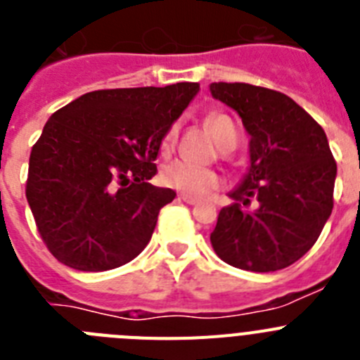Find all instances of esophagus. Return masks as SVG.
<instances>
[{"mask_svg": "<svg viewBox=\"0 0 360 360\" xmlns=\"http://www.w3.org/2000/svg\"><path fill=\"white\" fill-rule=\"evenodd\" d=\"M180 200H184V202L189 203V205H195V203H198V198H195V196H189V195H180Z\"/></svg>", "mask_w": 360, "mask_h": 360, "instance_id": "obj_1", "label": "esophagus"}]
</instances>
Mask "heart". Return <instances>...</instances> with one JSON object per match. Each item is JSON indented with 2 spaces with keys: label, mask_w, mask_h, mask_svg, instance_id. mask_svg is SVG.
Masks as SVG:
<instances>
[{
  "label": "heart",
  "mask_w": 360,
  "mask_h": 360,
  "mask_svg": "<svg viewBox=\"0 0 360 360\" xmlns=\"http://www.w3.org/2000/svg\"><path fill=\"white\" fill-rule=\"evenodd\" d=\"M205 124H207L209 131H211L212 139L218 146H224L232 135H236L234 124L224 113H211ZM176 124H173L162 136L160 148L164 153L171 151V148H173L174 141H176ZM162 182L167 187L180 191L184 195L203 196L218 186L219 176L218 173L207 169V167H198V165L187 164L184 160H174L162 169Z\"/></svg>",
  "instance_id": "1"
}]
</instances>
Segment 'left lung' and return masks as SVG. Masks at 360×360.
Masks as SVG:
<instances>
[{"label":"left lung","mask_w":360,"mask_h":360,"mask_svg":"<svg viewBox=\"0 0 360 360\" xmlns=\"http://www.w3.org/2000/svg\"><path fill=\"white\" fill-rule=\"evenodd\" d=\"M212 97L241 117L250 135V165L229 193L234 203L218 214L211 243L225 263L274 272L303 257L333 209L337 164L326 133L281 91L245 82H212ZM250 198L258 209L240 207Z\"/></svg>","instance_id":"8db88e82"}]
</instances>
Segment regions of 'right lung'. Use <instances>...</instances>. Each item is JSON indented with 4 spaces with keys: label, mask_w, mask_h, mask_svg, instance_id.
<instances>
[{
    "label": "right lung",
    "mask_w": 360,
    "mask_h": 360,
    "mask_svg": "<svg viewBox=\"0 0 360 360\" xmlns=\"http://www.w3.org/2000/svg\"><path fill=\"white\" fill-rule=\"evenodd\" d=\"M198 82L97 90L57 110L30 153L27 200L53 257L82 272L126 265L176 193L148 182L164 133Z\"/></svg>",
    "instance_id": "obj_1"
}]
</instances>
